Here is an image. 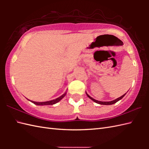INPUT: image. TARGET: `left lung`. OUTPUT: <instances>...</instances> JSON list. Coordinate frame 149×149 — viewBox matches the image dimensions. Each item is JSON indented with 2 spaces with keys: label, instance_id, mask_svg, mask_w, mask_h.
Returning a JSON list of instances; mask_svg holds the SVG:
<instances>
[{
  "label": "left lung",
  "instance_id": "8db88e82",
  "mask_svg": "<svg viewBox=\"0 0 149 149\" xmlns=\"http://www.w3.org/2000/svg\"><path fill=\"white\" fill-rule=\"evenodd\" d=\"M125 94H126V93H125L124 95H123L122 96H121L120 97L118 98V99H116L114 100H113V101H110V102H102V101H99V100H95V99H93L92 97H91L89 95H88V94L86 93L87 96H88V97H89L91 100H92L93 101H94L95 102H96V103H97V104H102V105H111V104H115V103H116V102H118V101L120 100V99H122V98L125 96Z\"/></svg>",
  "mask_w": 149,
  "mask_h": 149
}]
</instances>
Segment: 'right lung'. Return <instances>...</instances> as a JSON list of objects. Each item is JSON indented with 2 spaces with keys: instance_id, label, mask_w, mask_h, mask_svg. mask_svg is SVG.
<instances>
[{
  "instance_id": "obj_1",
  "label": "right lung",
  "mask_w": 149,
  "mask_h": 149,
  "mask_svg": "<svg viewBox=\"0 0 149 149\" xmlns=\"http://www.w3.org/2000/svg\"><path fill=\"white\" fill-rule=\"evenodd\" d=\"M66 93H64L61 95V97H59L58 98H57V99H54V100H50V101H47V102H34V101H31L33 103L36 104V105H39V106H43V105H53V104H54L57 102H58L59 101L61 100L63 97H64L66 95Z\"/></svg>"
}]
</instances>
